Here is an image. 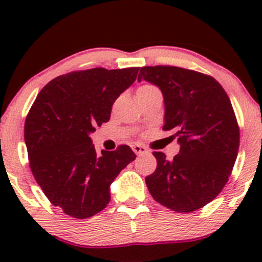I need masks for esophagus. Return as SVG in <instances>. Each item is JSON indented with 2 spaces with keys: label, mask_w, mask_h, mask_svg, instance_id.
<instances>
[{
  "label": "esophagus",
  "mask_w": 262,
  "mask_h": 262,
  "mask_svg": "<svg viewBox=\"0 0 262 262\" xmlns=\"http://www.w3.org/2000/svg\"><path fill=\"white\" fill-rule=\"evenodd\" d=\"M132 149H133V151H134L137 155L148 154V149H146L144 145H140V144H134V145L132 146Z\"/></svg>",
  "instance_id": "1"
}]
</instances>
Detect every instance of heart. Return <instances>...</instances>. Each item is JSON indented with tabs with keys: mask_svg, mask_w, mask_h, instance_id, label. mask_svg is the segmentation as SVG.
Masks as SVG:
<instances>
[{
	"mask_svg": "<svg viewBox=\"0 0 262 262\" xmlns=\"http://www.w3.org/2000/svg\"><path fill=\"white\" fill-rule=\"evenodd\" d=\"M152 87H154V86H151V85H143V86H140V87H139V89H138V92H141V91H145V90L152 89Z\"/></svg>",
	"mask_w": 262,
	"mask_h": 262,
	"instance_id": "1",
	"label": "heart"
}]
</instances>
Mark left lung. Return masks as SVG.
<instances>
[{"label": "left lung", "instance_id": "left-lung-1", "mask_svg": "<svg viewBox=\"0 0 262 262\" xmlns=\"http://www.w3.org/2000/svg\"><path fill=\"white\" fill-rule=\"evenodd\" d=\"M141 79L161 90L162 129H173L180 144L171 161L164 152H152L158 165L145 177L150 194L179 213L202 208L228 182L239 150V125L229 97L209 75L177 66H144Z\"/></svg>", "mask_w": 262, "mask_h": 262}]
</instances>
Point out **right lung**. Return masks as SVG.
I'll list each match as a JSON object with an SVG mask.
<instances>
[{
	"mask_svg": "<svg viewBox=\"0 0 262 262\" xmlns=\"http://www.w3.org/2000/svg\"><path fill=\"white\" fill-rule=\"evenodd\" d=\"M140 68L73 71L47 83L27 114L25 141L35 181L65 214L86 219L110 203V186L137 158L128 145L97 155L90 134Z\"/></svg>",
	"mask_w": 262,
	"mask_h": 262,
	"instance_id": "obj_1",
	"label": "right lung"
}]
</instances>
